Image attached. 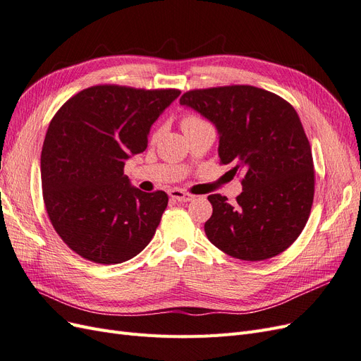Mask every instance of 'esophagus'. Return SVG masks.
Returning <instances> with one entry per match:
<instances>
[{
  "label": "esophagus",
  "instance_id": "1",
  "mask_svg": "<svg viewBox=\"0 0 361 361\" xmlns=\"http://www.w3.org/2000/svg\"><path fill=\"white\" fill-rule=\"evenodd\" d=\"M169 195H170L171 199L178 200V202H192L195 199V195L188 194V192H185V191H180V190H170Z\"/></svg>",
  "mask_w": 361,
  "mask_h": 361
}]
</instances>
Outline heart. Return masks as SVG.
Here are the masks:
<instances>
[{
	"label": "heart",
	"instance_id": "obj_1",
	"mask_svg": "<svg viewBox=\"0 0 361 361\" xmlns=\"http://www.w3.org/2000/svg\"><path fill=\"white\" fill-rule=\"evenodd\" d=\"M195 120H199V118H195V117H185V118L182 120V123H190V122H195Z\"/></svg>",
	"mask_w": 361,
	"mask_h": 361
}]
</instances>
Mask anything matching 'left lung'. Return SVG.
<instances>
[{"instance_id": "left-lung-1", "label": "left lung", "mask_w": 361, "mask_h": 361, "mask_svg": "<svg viewBox=\"0 0 361 361\" xmlns=\"http://www.w3.org/2000/svg\"><path fill=\"white\" fill-rule=\"evenodd\" d=\"M180 105L215 126L218 157L243 171L236 203L211 194L207 239L226 255L265 260L285 251L307 223L314 192L313 159L301 120L280 96L253 85L183 93Z\"/></svg>"}]
</instances>
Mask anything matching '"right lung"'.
<instances>
[{"label":"right lung","mask_w":361,"mask_h":361,"mask_svg":"<svg viewBox=\"0 0 361 361\" xmlns=\"http://www.w3.org/2000/svg\"><path fill=\"white\" fill-rule=\"evenodd\" d=\"M179 94L94 85L51 120L40 155L43 200L56 232L76 255L122 264L154 238L167 194L135 188L123 167L146 150L152 125Z\"/></svg>","instance_id":"right-lung-1"}]
</instances>
